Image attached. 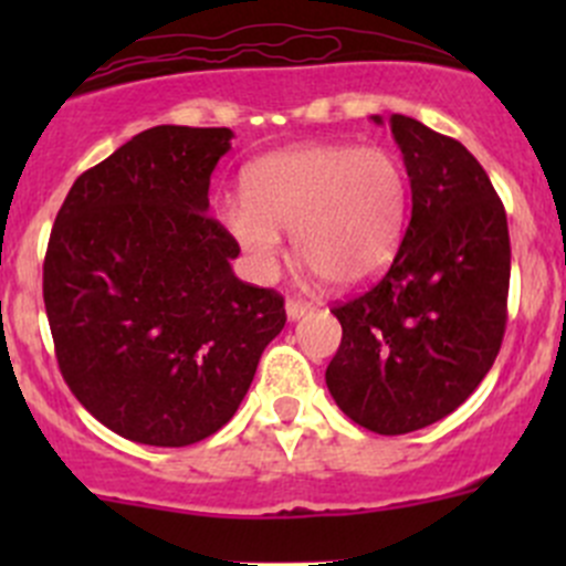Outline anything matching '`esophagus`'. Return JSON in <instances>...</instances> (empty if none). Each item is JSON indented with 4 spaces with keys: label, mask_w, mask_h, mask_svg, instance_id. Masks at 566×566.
<instances>
[{
    "label": "esophagus",
    "mask_w": 566,
    "mask_h": 566,
    "mask_svg": "<svg viewBox=\"0 0 566 566\" xmlns=\"http://www.w3.org/2000/svg\"><path fill=\"white\" fill-rule=\"evenodd\" d=\"M310 310H312L310 304H304V301H295V298H290L287 304H284V312H287L290 319H301L304 315H310Z\"/></svg>",
    "instance_id": "1"
}]
</instances>
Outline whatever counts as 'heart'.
Here are the masks:
<instances>
[{"label":"heart","instance_id":"1","mask_svg":"<svg viewBox=\"0 0 566 566\" xmlns=\"http://www.w3.org/2000/svg\"><path fill=\"white\" fill-rule=\"evenodd\" d=\"M408 208V172L394 153L301 145L251 164L247 197H221L219 221L260 282L279 271L282 232H293L301 260L331 284L353 287L391 260Z\"/></svg>","mask_w":566,"mask_h":566}]
</instances>
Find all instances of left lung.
I'll use <instances>...</instances> for the list:
<instances>
[{"instance_id": "left-lung-1", "label": "left lung", "mask_w": 566, "mask_h": 566, "mask_svg": "<svg viewBox=\"0 0 566 566\" xmlns=\"http://www.w3.org/2000/svg\"><path fill=\"white\" fill-rule=\"evenodd\" d=\"M384 125L380 114H373ZM410 177V221L375 287L334 306L342 345L325 386L380 436L436 424L482 384L501 350L510 293L506 213L458 139L391 114Z\"/></svg>"}]
</instances>
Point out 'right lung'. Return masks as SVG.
Segmentation results:
<instances>
[{
    "mask_svg": "<svg viewBox=\"0 0 566 566\" xmlns=\"http://www.w3.org/2000/svg\"><path fill=\"white\" fill-rule=\"evenodd\" d=\"M230 128L156 125L67 191L43 262L62 378L117 436L188 447L235 416L284 298L232 271L208 188Z\"/></svg>",
    "mask_w": 566,
    "mask_h": 566,
    "instance_id": "obj_1",
    "label": "right lung"
}]
</instances>
